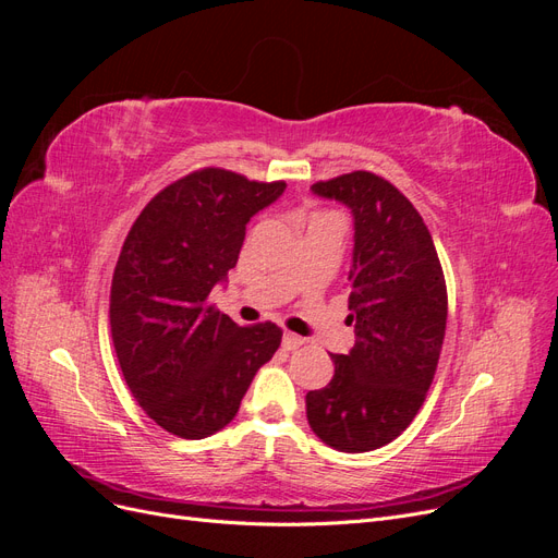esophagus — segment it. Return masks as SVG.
I'll use <instances>...</instances> for the list:
<instances>
[{
  "instance_id": "esophagus-1",
  "label": "esophagus",
  "mask_w": 558,
  "mask_h": 558,
  "mask_svg": "<svg viewBox=\"0 0 558 558\" xmlns=\"http://www.w3.org/2000/svg\"><path fill=\"white\" fill-rule=\"evenodd\" d=\"M302 344H305V340H302V337L300 335H295V332H283V347L286 349H298V347H302Z\"/></svg>"
}]
</instances>
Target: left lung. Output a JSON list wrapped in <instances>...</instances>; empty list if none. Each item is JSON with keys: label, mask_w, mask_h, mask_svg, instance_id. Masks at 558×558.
Segmentation results:
<instances>
[{"label": "left lung", "mask_w": 558, "mask_h": 558, "mask_svg": "<svg viewBox=\"0 0 558 558\" xmlns=\"http://www.w3.org/2000/svg\"><path fill=\"white\" fill-rule=\"evenodd\" d=\"M312 191L353 214L349 324L328 386L307 393L312 430L347 453L373 451L412 424L433 384L447 328V283L424 218L391 181L349 172Z\"/></svg>", "instance_id": "left-lung-1"}]
</instances>
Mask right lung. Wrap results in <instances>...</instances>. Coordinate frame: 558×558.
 Here are the masks:
<instances>
[{
	"label": "right lung",
	"mask_w": 558,
	"mask_h": 558,
	"mask_svg": "<svg viewBox=\"0 0 558 558\" xmlns=\"http://www.w3.org/2000/svg\"><path fill=\"white\" fill-rule=\"evenodd\" d=\"M283 189L205 167L165 185L123 242L109 300L116 356L142 410L183 440L228 426L281 344L272 320L238 326L209 293L238 265L251 216Z\"/></svg>",
	"instance_id": "add662e5"
}]
</instances>
